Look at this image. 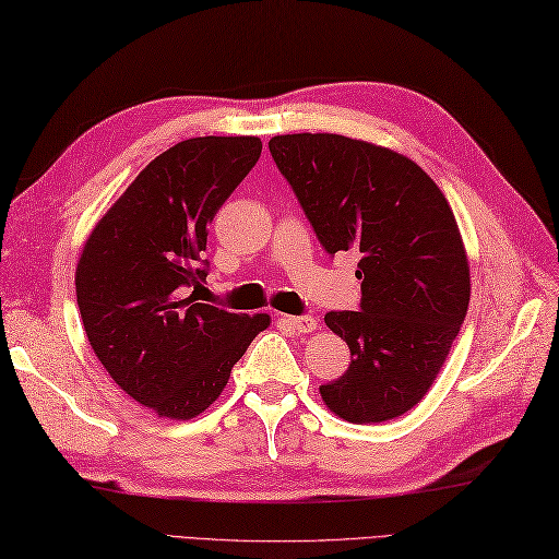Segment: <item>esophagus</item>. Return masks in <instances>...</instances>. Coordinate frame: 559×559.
Here are the masks:
<instances>
[{
    "instance_id": "obj_1",
    "label": "esophagus",
    "mask_w": 559,
    "mask_h": 559,
    "mask_svg": "<svg viewBox=\"0 0 559 559\" xmlns=\"http://www.w3.org/2000/svg\"><path fill=\"white\" fill-rule=\"evenodd\" d=\"M286 324L296 329L298 334H310V331L317 329V320L312 314H298V317H286Z\"/></svg>"
}]
</instances>
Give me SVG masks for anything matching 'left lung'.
<instances>
[{"label":"left lung","mask_w":559,"mask_h":559,"mask_svg":"<svg viewBox=\"0 0 559 559\" xmlns=\"http://www.w3.org/2000/svg\"><path fill=\"white\" fill-rule=\"evenodd\" d=\"M326 253L357 251L359 310L326 326L350 367L320 385L350 424L397 418L426 397L471 300V267L442 190L416 162L338 133H289L267 143Z\"/></svg>","instance_id":"8db88e82"}]
</instances>
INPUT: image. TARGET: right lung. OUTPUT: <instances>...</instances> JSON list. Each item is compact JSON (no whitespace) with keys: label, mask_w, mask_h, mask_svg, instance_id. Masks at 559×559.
Segmentation results:
<instances>
[{"label":"right lung","mask_w":559,"mask_h":559,"mask_svg":"<svg viewBox=\"0 0 559 559\" xmlns=\"http://www.w3.org/2000/svg\"><path fill=\"white\" fill-rule=\"evenodd\" d=\"M255 135L180 141L135 176L88 235L74 286L88 343L129 397L188 420L214 404L270 314L198 304L206 225L253 169Z\"/></svg>","instance_id":"obj_1"}]
</instances>
